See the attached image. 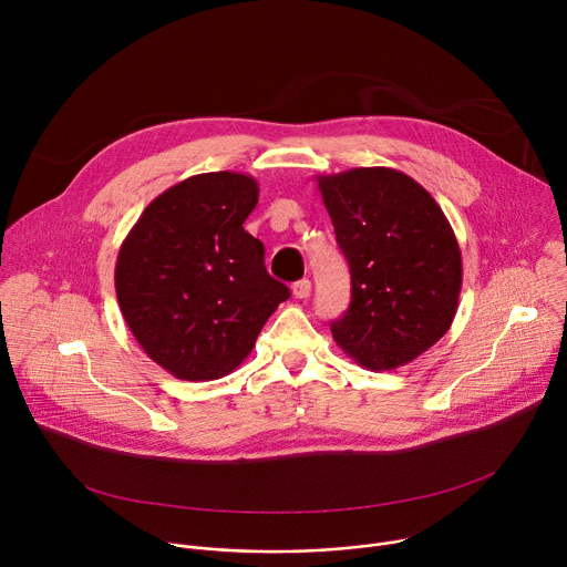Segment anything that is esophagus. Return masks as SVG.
<instances>
[{"label":"esophagus","mask_w":567,"mask_h":567,"mask_svg":"<svg viewBox=\"0 0 567 567\" xmlns=\"http://www.w3.org/2000/svg\"><path fill=\"white\" fill-rule=\"evenodd\" d=\"M291 291H293V296L296 298H309V293H311V282L307 280V278H302V280H298V282H293V287H291Z\"/></svg>","instance_id":"obj_1"}]
</instances>
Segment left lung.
Masks as SVG:
<instances>
[{"mask_svg": "<svg viewBox=\"0 0 567 567\" xmlns=\"http://www.w3.org/2000/svg\"><path fill=\"white\" fill-rule=\"evenodd\" d=\"M350 265L352 300L332 322L339 348L370 370H394L451 328L462 289L455 233L415 179L392 168L316 177Z\"/></svg>", "mask_w": 567, "mask_h": 567, "instance_id": "obj_1", "label": "left lung"}]
</instances>
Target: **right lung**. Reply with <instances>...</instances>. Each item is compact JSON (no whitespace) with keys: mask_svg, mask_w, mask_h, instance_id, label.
<instances>
[{"mask_svg":"<svg viewBox=\"0 0 567 567\" xmlns=\"http://www.w3.org/2000/svg\"><path fill=\"white\" fill-rule=\"evenodd\" d=\"M258 182L204 173L161 193L123 239L116 298L143 352L184 381H210L245 361L289 298L245 230Z\"/></svg>","mask_w":567,"mask_h":567,"instance_id":"1","label":"right lung"}]
</instances>
